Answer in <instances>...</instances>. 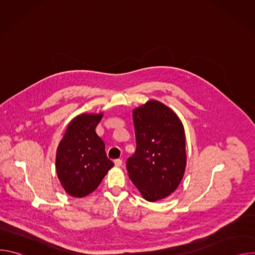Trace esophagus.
Masks as SVG:
<instances>
[{"label":"esophagus","mask_w":255,"mask_h":255,"mask_svg":"<svg viewBox=\"0 0 255 255\" xmlns=\"http://www.w3.org/2000/svg\"><path fill=\"white\" fill-rule=\"evenodd\" d=\"M115 165L117 166V167H120L121 165H122V160L121 159H115Z\"/></svg>","instance_id":"obj_1"}]
</instances>
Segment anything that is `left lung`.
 Listing matches in <instances>:
<instances>
[{"mask_svg":"<svg viewBox=\"0 0 255 255\" xmlns=\"http://www.w3.org/2000/svg\"><path fill=\"white\" fill-rule=\"evenodd\" d=\"M136 151L127 170L149 202L168 197L184 177L187 154L184 125L164 104L151 100L133 110Z\"/></svg>","mask_w":255,"mask_h":255,"instance_id":"left-lung-1","label":"left lung"}]
</instances>
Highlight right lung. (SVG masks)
I'll use <instances>...</instances> for the list:
<instances>
[{
	"mask_svg": "<svg viewBox=\"0 0 255 255\" xmlns=\"http://www.w3.org/2000/svg\"><path fill=\"white\" fill-rule=\"evenodd\" d=\"M103 114H81L67 126L56 151L55 168L64 191L75 198L93 193L114 166L96 133Z\"/></svg>",
	"mask_w": 255,
	"mask_h": 255,
	"instance_id": "1",
	"label": "right lung"
}]
</instances>
